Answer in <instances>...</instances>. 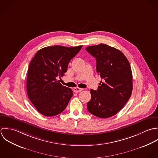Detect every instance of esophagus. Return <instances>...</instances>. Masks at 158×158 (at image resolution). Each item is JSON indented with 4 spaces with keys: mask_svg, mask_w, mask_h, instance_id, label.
I'll list each match as a JSON object with an SVG mask.
<instances>
[{
    "mask_svg": "<svg viewBox=\"0 0 158 158\" xmlns=\"http://www.w3.org/2000/svg\"><path fill=\"white\" fill-rule=\"evenodd\" d=\"M82 90V89H81V88H79V87H76V88L74 89V93H79V92H81Z\"/></svg>",
    "mask_w": 158,
    "mask_h": 158,
    "instance_id": "obj_1",
    "label": "esophagus"
}]
</instances>
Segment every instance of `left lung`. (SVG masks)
Returning a JSON list of instances; mask_svg holds the SVG:
<instances>
[{
	"label": "left lung",
	"instance_id": "obj_1",
	"mask_svg": "<svg viewBox=\"0 0 158 158\" xmlns=\"http://www.w3.org/2000/svg\"><path fill=\"white\" fill-rule=\"evenodd\" d=\"M96 60V71L103 81L98 90H90L87 103L90 113L102 118L117 114L131 96L132 74L130 64L120 50L104 44L86 48Z\"/></svg>",
	"mask_w": 158,
	"mask_h": 158
}]
</instances>
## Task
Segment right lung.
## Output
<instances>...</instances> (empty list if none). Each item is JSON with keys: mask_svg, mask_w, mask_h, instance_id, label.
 <instances>
[{"mask_svg": "<svg viewBox=\"0 0 158 158\" xmlns=\"http://www.w3.org/2000/svg\"><path fill=\"white\" fill-rule=\"evenodd\" d=\"M82 47H46L39 50L32 59L27 73V92L42 115L55 116L66 107L73 91L62 85L57 79H61L67 71L68 63Z\"/></svg>", "mask_w": 158, "mask_h": 158, "instance_id": "1", "label": "right lung"}]
</instances>
